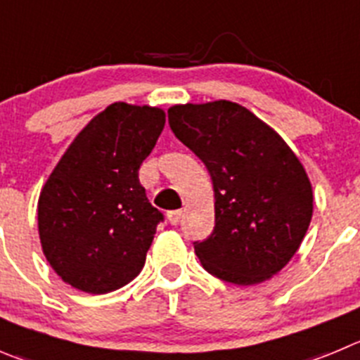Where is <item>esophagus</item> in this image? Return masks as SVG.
<instances>
[{
  "label": "esophagus",
  "mask_w": 360,
  "mask_h": 360,
  "mask_svg": "<svg viewBox=\"0 0 360 360\" xmlns=\"http://www.w3.org/2000/svg\"><path fill=\"white\" fill-rule=\"evenodd\" d=\"M167 218H169L170 226H177V224L181 221V218H183V211H181V210L169 211V213H167Z\"/></svg>",
  "instance_id": "1"
}]
</instances>
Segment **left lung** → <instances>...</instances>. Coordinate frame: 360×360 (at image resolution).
Instances as JSON below:
<instances>
[{"label": "left lung", "mask_w": 360, "mask_h": 360, "mask_svg": "<svg viewBox=\"0 0 360 360\" xmlns=\"http://www.w3.org/2000/svg\"><path fill=\"white\" fill-rule=\"evenodd\" d=\"M169 124L213 181L214 229L193 243L202 266L238 286L277 275L312 218V186L297 154L277 131L231 101L176 104Z\"/></svg>", "instance_id": "obj_1"}]
</instances>
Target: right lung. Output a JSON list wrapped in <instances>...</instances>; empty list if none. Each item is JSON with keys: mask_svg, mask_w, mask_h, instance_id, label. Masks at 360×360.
Listing matches in <instances>:
<instances>
[{"mask_svg": "<svg viewBox=\"0 0 360 360\" xmlns=\"http://www.w3.org/2000/svg\"><path fill=\"white\" fill-rule=\"evenodd\" d=\"M165 127L154 106L113 103L63 153L39 197L42 252L60 278L104 295L142 271L163 214L140 184Z\"/></svg>", "mask_w": 360, "mask_h": 360, "instance_id": "right-lung-1", "label": "right lung"}]
</instances>
